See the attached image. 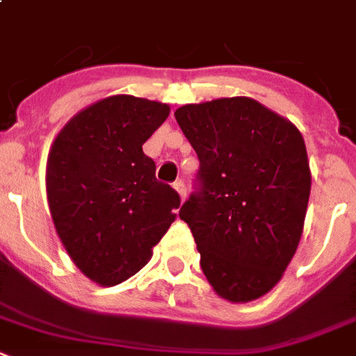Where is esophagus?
<instances>
[{"label": "esophagus", "instance_id": "obj_1", "mask_svg": "<svg viewBox=\"0 0 356 356\" xmlns=\"http://www.w3.org/2000/svg\"><path fill=\"white\" fill-rule=\"evenodd\" d=\"M172 187H175V189L178 191V195H180V198L184 200L185 195H187V187H185L184 180H176L175 184H172Z\"/></svg>", "mask_w": 356, "mask_h": 356}]
</instances>
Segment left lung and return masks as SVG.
Returning a JSON list of instances; mask_svg holds the SVG:
<instances>
[{"label": "left lung", "instance_id": "1", "mask_svg": "<svg viewBox=\"0 0 356 356\" xmlns=\"http://www.w3.org/2000/svg\"><path fill=\"white\" fill-rule=\"evenodd\" d=\"M176 122L198 154L180 207L211 286L231 302L266 295L295 254L311 193L298 129L251 98L184 105Z\"/></svg>", "mask_w": 356, "mask_h": 356}]
</instances>
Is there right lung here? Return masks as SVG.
<instances>
[{
	"label": "right lung",
	"mask_w": 356,
	"mask_h": 356,
	"mask_svg": "<svg viewBox=\"0 0 356 356\" xmlns=\"http://www.w3.org/2000/svg\"><path fill=\"white\" fill-rule=\"evenodd\" d=\"M169 105L111 96L61 129L47 160V196L61 242L78 269L99 286L138 273L175 222L180 195L156 180L142 145Z\"/></svg>",
	"instance_id": "right-lung-1"
}]
</instances>
